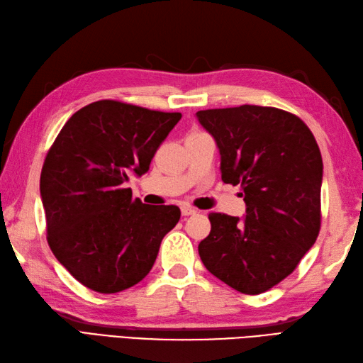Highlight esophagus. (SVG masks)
Instances as JSON below:
<instances>
[{
  "instance_id": "34e87169",
  "label": "esophagus",
  "mask_w": 363,
  "mask_h": 363,
  "mask_svg": "<svg viewBox=\"0 0 363 363\" xmlns=\"http://www.w3.org/2000/svg\"><path fill=\"white\" fill-rule=\"evenodd\" d=\"M181 211H182L184 216H190V215H194V213H196V208L189 207V206H182Z\"/></svg>"
}]
</instances>
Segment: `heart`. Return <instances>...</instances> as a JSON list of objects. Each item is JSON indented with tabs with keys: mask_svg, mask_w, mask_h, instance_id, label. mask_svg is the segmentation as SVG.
<instances>
[{
	"mask_svg": "<svg viewBox=\"0 0 363 363\" xmlns=\"http://www.w3.org/2000/svg\"><path fill=\"white\" fill-rule=\"evenodd\" d=\"M191 135H196V132H193V133H191Z\"/></svg>",
	"mask_w": 363,
	"mask_h": 363,
	"instance_id": "obj_1",
	"label": "heart"
}]
</instances>
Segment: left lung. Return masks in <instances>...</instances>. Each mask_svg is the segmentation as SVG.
<instances>
[{"mask_svg": "<svg viewBox=\"0 0 363 363\" xmlns=\"http://www.w3.org/2000/svg\"><path fill=\"white\" fill-rule=\"evenodd\" d=\"M215 138L225 184L240 185L247 215L210 213L198 247L207 270L235 290L259 294L291 274L320 230L322 155L303 121L276 107L199 110Z\"/></svg>", "mask_w": 363, "mask_h": 363, "instance_id": "1", "label": "left lung"}]
</instances>
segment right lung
Masks as SVG:
<instances>
[{
  "mask_svg": "<svg viewBox=\"0 0 363 363\" xmlns=\"http://www.w3.org/2000/svg\"><path fill=\"white\" fill-rule=\"evenodd\" d=\"M181 118L102 99L73 113L49 148L40 179L48 242L90 290L111 294L141 282L178 224L179 207L147 206L124 182L148 170Z\"/></svg>",
  "mask_w": 363,
  "mask_h": 363,
  "instance_id": "1",
  "label": "right lung"
}]
</instances>
